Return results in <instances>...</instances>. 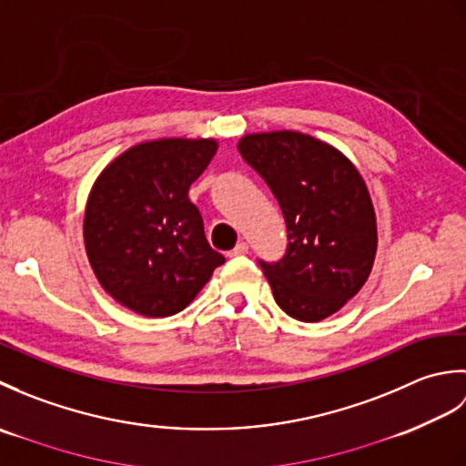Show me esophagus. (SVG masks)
Segmentation results:
<instances>
[{
    "mask_svg": "<svg viewBox=\"0 0 466 466\" xmlns=\"http://www.w3.org/2000/svg\"><path fill=\"white\" fill-rule=\"evenodd\" d=\"M244 254H248V244L246 242H238L230 252H228L230 258H234V256H244Z\"/></svg>",
    "mask_w": 466,
    "mask_h": 466,
    "instance_id": "1",
    "label": "esophagus"
}]
</instances>
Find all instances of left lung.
<instances>
[{
	"label": "left lung",
	"instance_id": "left-lung-1",
	"mask_svg": "<svg viewBox=\"0 0 466 466\" xmlns=\"http://www.w3.org/2000/svg\"><path fill=\"white\" fill-rule=\"evenodd\" d=\"M238 150L268 184L289 230L284 258L260 262L276 304L302 322L329 319L359 294L376 256L360 172L334 146L292 130L246 134Z\"/></svg>",
	"mask_w": 466,
	"mask_h": 466
}]
</instances>
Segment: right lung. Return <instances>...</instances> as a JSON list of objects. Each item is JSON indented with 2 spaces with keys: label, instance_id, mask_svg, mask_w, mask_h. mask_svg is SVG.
<instances>
[{
  "label": "right lung",
  "instance_id": "obj_1",
  "mask_svg": "<svg viewBox=\"0 0 466 466\" xmlns=\"http://www.w3.org/2000/svg\"><path fill=\"white\" fill-rule=\"evenodd\" d=\"M218 150L214 137H160L127 147L87 196L84 244L102 289L150 319L184 310L224 264L187 190Z\"/></svg>",
  "mask_w": 466,
  "mask_h": 466
}]
</instances>
